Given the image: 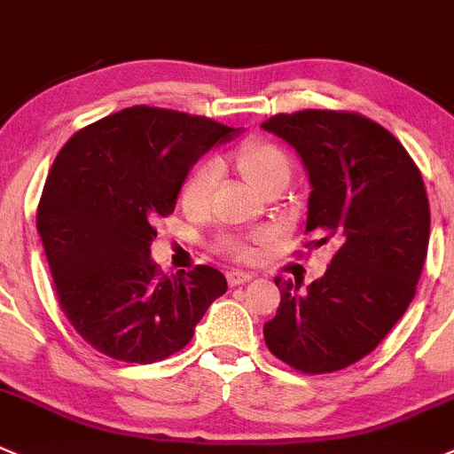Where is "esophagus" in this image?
Listing matches in <instances>:
<instances>
[{"instance_id": "34e87169", "label": "esophagus", "mask_w": 454, "mask_h": 454, "mask_svg": "<svg viewBox=\"0 0 454 454\" xmlns=\"http://www.w3.org/2000/svg\"><path fill=\"white\" fill-rule=\"evenodd\" d=\"M249 279H254V273H247V270H229L227 273L229 286H240V284L249 282Z\"/></svg>"}]
</instances>
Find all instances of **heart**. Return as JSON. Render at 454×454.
I'll list each match as a JSON object with an SVG mask.
<instances>
[{
    "mask_svg": "<svg viewBox=\"0 0 454 454\" xmlns=\"http://www.w3.org/2000/svg\"><path fill=\"white\" fill-rule=\"evenodd\" d=\"M233 161H236V168L242 172V176L260 194L275 188V185H286L288 179H291V161H288L286 153L278 144L269 142V139H247V142H242L233 151ZM218 179H221L218 163L205 161L196 166L185 179L184 188H181L184 209H188L190 214H203L209 207V200H212ZM218 247L238 260H245L251 255V247L240 240H233V238H223Z\"/></svg>",
    "mask_w": 454,
    "mask_h": 454,
    "instance_id": "b5f03b06",
    "label": "heart"
}]
</instances>
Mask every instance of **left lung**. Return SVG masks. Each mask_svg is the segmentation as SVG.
I'll list each match as a JSON object with an SVG mask.
<instances>
[{"label": "left lung", "instance_id": "8db88e82", "mask_svg": "<svg viewBox=\"0 0 454 454\" xmlns=\"http://www.w3.org/2000/svg\"><path fill=\"white\" fill-rule=\"evenodd\" d=\"M262 129L291 144L310 181L306 231L336 254L306 291L275 278L270 354L303 373L349 367L378 348L415 297L431 236L422 175L404 146L365 115L306 109Z\"/></svg>", "mask_w": 454, "mask_h": 454}]
</instances>
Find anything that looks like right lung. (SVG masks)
<instances>
[{"label": "right lung", "mask_w": 454, "mask_h": 454, "mask_svg": "<svg viewBox=\"0 0 454 454\" xmlns=\"http://www.w3.org/2000/svg\"><path fill=\"white\" fill-rule=\"evenodd\" d=\"M238 133L200 115L129 106L78 130L56 155L36 212L54 291L74 330L115 361H163L192 340L227 291L212 266L161 275L157 218L175 212L196 159Z\"/></svg>", "instance_id": "1"}]
</instances>
